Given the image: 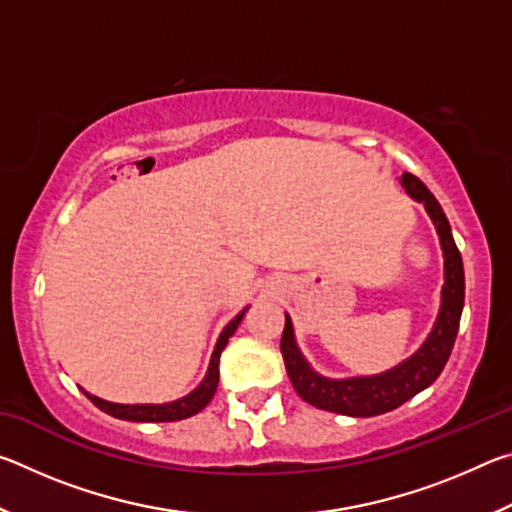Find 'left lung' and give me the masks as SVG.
<instances>
[{
    "label": "left lung",
    "mask_w": 512,
    "mask_h": 512,
    "mask_svg": "<svg viewBox=\"0 0 512 512\" xmlns=\"http://www.w3.org/2000/svg\"><path fill=\"white\" fill-rule=\"evenodd\" d=\"M402 187L406 189V194L424 205V210L436 225L440 246H443L445 284L436 325H433L427 341L420 345V350L402 361L400 366L370 377L327 379L318 375L316 370H311L307 359L302 357L296 345V336H293L291 318L284 314L287 320H284L280 350L284 366H287V375L296 393L316 409L352 415V418H372V415L393 411L431 386L443 372L449 354H452L465 302L463 259L456 248L443 207L436 201V196L429 192L427 185L420 178H415L413 173H404Z\"/></svg>",
    "instance_id": "8db88e82"
}]
</instances>
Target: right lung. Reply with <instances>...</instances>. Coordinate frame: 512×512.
Returning a JSON list of instances; mask_svg holds the SVG:
<instances>
[{
    "label": "right lung",
    "instance_id": "1",
    "mask_svg": "<svg viewBox=\"0 0 512 512\" xmlns=\"http://www.w3.org/2000/svg\"><path fill=\"white\" fill-rule=\"evenodd\" d=\"M246 309L237 314L235 318L230 320L228 325L223 327V332L219 336V341L214 345L212 359H210V368H207L205 379L198 384L192 393L180 397L176 402H167V404H115V402H106L101 397H94L90 393H85L83 388L81 391L88 395V400L99 406L103 413L112 415V418L119 420H131V422H176V420H185L192 418L198 411H203L210 400L214 397L216 386H219V359L225 345H228V339L235 334V329L239 327L241 318H244Z\"/></svg>",
    "mask_w": 512,
    "mask_h": 512
}]
</instances>
